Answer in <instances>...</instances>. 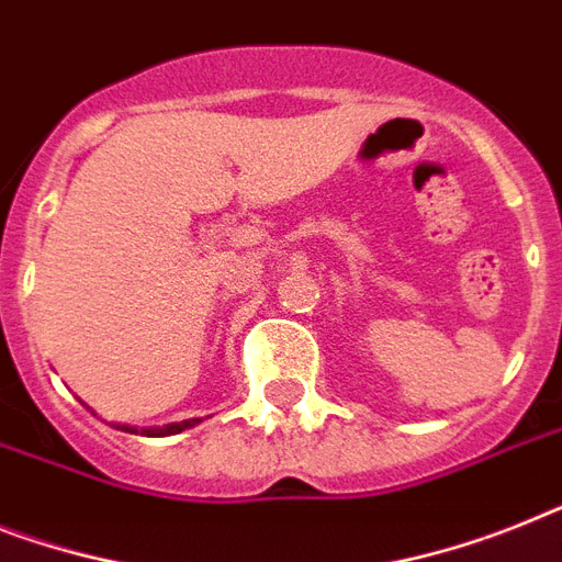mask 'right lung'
Masks as SVG:
<instances>
[{
  "label": "right lung",
  "instance_id": "right-lung-1",
  "mask_svg": "<svg viewBox=\"0 0 562 562\" xmlns=\"http://www.w3.org/2000/svg\"><path fill=\"white\" fill-rule=\"evenodd\" d=\"M86 405V402H82ZM88 407V405H86ZM91 411V407H88ZM94 414V411H91ZM97 416V414H94ZM201 419H183V422H171V425H164V428H140V434H146V437H171V434H180V430L187 428H194ZM117 430H125V434H137V428H132V425H114Z\"/></svg>",
  "mask_w": 562,
  "mask_h": 562
}]
</instances>
